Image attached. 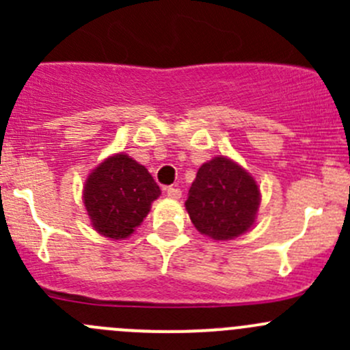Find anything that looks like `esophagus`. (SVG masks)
<instances>
[{
	"instance_id": "34e87169",
	"label": "esophagus",
	"mask_w": 350,
	"mask_h": 350,
	"mask_svg": "<svg viewBox=\"0 0 350 350\" xmlns=\"http://www.w3.org/2000/svg\"><path fill=\"white\" fill-rule=\"evenodd\" d=\"M165 193H167L169 198H174V200H178V198H181L183 191L179 188H176V186H167L165 188Z\"/></svg>"
}]
</instances>
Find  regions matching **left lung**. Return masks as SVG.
Returning <instances> with one entry per match:
<instances>
[{
    "instance_id": "8db88e82",
    "label": "left lung",
    "mask_w": 350,
    "mask_h": 350,
    "mask_svg": "<svg viewBox=\"0 0 350 350\" xmlns=\"http://www.w3.org/2000/svg\"><path fill=\"white\" fill-rule=\"evenodd\" d=\"M259 203L260 193L252 176L220 155L198 169L185 204L201 234L228 241L252 227Z\"/></svg>"
}]
</instances>
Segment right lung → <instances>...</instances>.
<instances>
[{
	"label": "right lung",
	"mask_w": 350,
	"mask_h": 350,
	"mask_svg": "<svg viewBox=\"0 0 350 350\" xmlns=\"http://www.w3.org/2000/svg\"><path fill=\"white\" fill-rule=\"evenodd\" d=\"M159 195L157 183L142 164L116 154L88 176L83 198L93 227L118 241L133 234Z\"/></svg>",
	"instance_id": "add662e5"
}]
</instances>
